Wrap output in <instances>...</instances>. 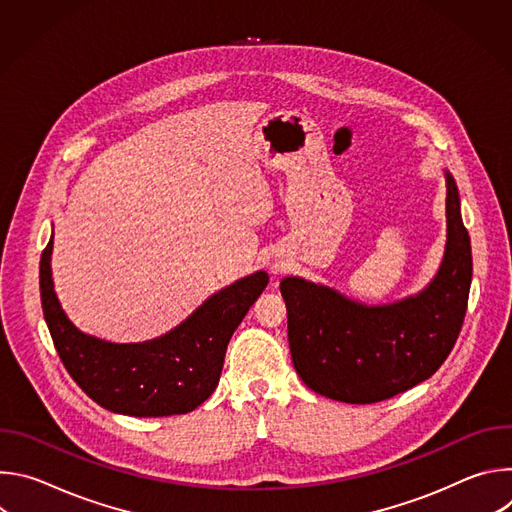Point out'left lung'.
Wrapping results in <instances>:
<instances>
[{"label": "left lung", "instance_id": "obj_1", "mask_svg": "<svg viewBox=\"0 0 512 512\" xmlns=\"http://www.w3.org/2000/svg\"><path fill=\"white\" fill-rule=\"evenodd\" d=\"M446 188L444 259L419 294L367 306L302 277L281 281L291 360L312 391L356 405L385 401L429 379L452 352L468 308L472 247L450 172Z\"/></svg>", "mask_w": 512, "mask_h": 512}]
</instances>
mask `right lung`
<instances>
[{"label": "right lung", "instance_id": "obj_1", "mask_svg": "<svg viewBox=\"0 0 512 512\" xmlns=\"http://www.w3.org/2000/svg\"><path fill=\"white\" fill-rule=\"evenodd\" d=\"M52 239L40 259V298L54 348L68 375L101 407L133 417L182 415L218 385L227 344L269 275L257 271L216 291L168 334L115 344L83 334L60 308L50 271Z\"/></svg>", "mask_w": 512, "mask_h": 512}]
</instances>
